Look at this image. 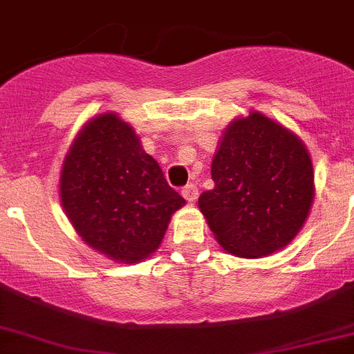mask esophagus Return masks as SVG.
<instances>
[{"mask_svg":"<svg viewBox=\"0 0 354 354\" xmlns=\"http://www.w3.org/2000/svg\"><path fill=\"white\" fill-rule=\"evenodd\" d=\"M183 196L186 198V202L193 203L194 200L198 198V187L194 186V184H187V186L183 187Z\"/></svg>","mask_w":354,"mask_h":354,"instance_id":"1","label":"esophagus"}]
</instances>
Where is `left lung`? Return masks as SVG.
<instances>
[{
    "label": "left lung",
    "mask_w": 354,
    "mask_h": 354,
    "mask_svg": "<svg viewBox=\"0 0 354 354\" xmlns=\"http://www.w3.org/2000/svg\"><path fill=\"white\" fill-rule=\"evenodd\" d=\"M214 189L198 207L216 241L239 258L286 248L314 200L313 161L300 138L259 112L235 119L212 160Z\"/></svg>",
    "instance_id": "1"
}]
</instances>
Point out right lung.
Instances as JSON below:
<instances>
[{"mask_svg":"<svg viewBox=\"0 0 354 354\" xmlns=\"http://www.w3.org/2000/svg\"><path fill=\"white\" fill-rule=\"evenodd\" d=\"M61 205L89 248L138 263L160 248L171 214L186 203L118 113L86 122L63 161Z\"/></svg>","mask_w":354,"mask_h":354,"instance_id":"obj_1","label":"right lung"}]
</instances>
